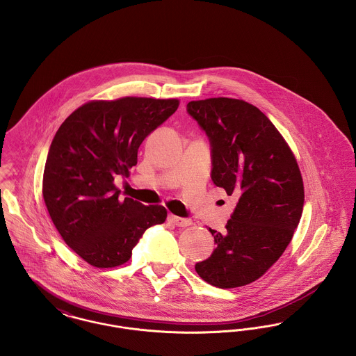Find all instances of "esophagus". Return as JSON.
I'll use <instances>...</instances> for the list:
<instances>
[{"mask_svg":"<svg viewBox=\"0 0 356 356\" xmlns=\"http://www.w3.org/2000/svg\"><path fill=\"white\" fill-rule=\"evenodd\" d=\"M168 220L170 223H173L175 226H177V227H188L192 225V222L189 219H183V218H179V216H175V215H169Z\"/></svg>","mask_w":356,"mask_h":356,"instance_id":"obj_1","label":"esophagus"}]
</instances>
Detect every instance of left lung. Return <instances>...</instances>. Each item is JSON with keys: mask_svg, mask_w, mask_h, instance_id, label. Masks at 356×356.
I'll list each match as a JSON object with an SVG mask.
<instances>
[{"mask_svg": "<svg viewBox=\"0 0 356 356\" xmlns=\"http://www.w3.org/2000/svg\"><path fill=\"white\" fill-rule=\"evenodd\" d=\"M187 111L212 147L211 177L238 196L216 248L195 270L209 285L231 289L254 282L292 241L304 207V183L292 149L254 105L234 98L191 101Z\"/></svg>", "mask_w": 356, "mask_h": 356, "instance_id": "8db88e82", "label": "left lung"}]
</instances>
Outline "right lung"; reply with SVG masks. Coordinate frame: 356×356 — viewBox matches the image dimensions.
Segmentation results:
<instances>
[{"mask_svg": "<svg viewBox=\"0 0 356 356\" xmlns=\"http://www.w3.org/2000/svg\"><path fill=\"white\" fill-rule=\"evenodd\" d=\"M179 99L124 97L90 101L56 131L42 175V197L64 242L94 268L124 265L144 231L167 219L163 206H144L114 184L129 176L147 134Z\"/></svg>", "mask_w": 356, "mask_h": 356, "instance_id": "obj_1", "label": "right lung"}]
</instances>
